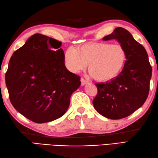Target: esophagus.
<instances>
[{
  "mask_svg": "<svg viewBox=\"0 0 158 158\" xmlns=\"http://www.w3.org/2000/svg\"><path fill=\"white\" fill-rule=\"evenodd\" d=\"M81 85H84L87 83H88V81H87L84 78H83V77H81Z\"/></svg>",
  "mask_w": 158,
  "mask_h": 158,
  "instance_id": "34e87169",
  "label": "esophagus"
}]
</instances>
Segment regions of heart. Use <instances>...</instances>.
Listing matches in <instances>:
<instances>
[{"instance_id": "1", "label": "heart", "mask_w": 158, "mask_h": 158, "mask_svg": "<svg viewBox=\"0 0 158 158\" xmlns=\"http://www.w3.org/2000/svg\"><path fill=\"white\" fill-rule=\"evenodd\" d=\"M126 52L120 44L90 43L77 49H67L64 55L65 66L72 73H79L88 64L90 76L98 81H108L122 71Z\"/></svg>"}]
</instances>
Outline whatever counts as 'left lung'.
Masks as SVG:
<instances>
[{"label":"left lung","instance_id":"obj_1","mask_svg":"<svg viewBox=\"0 0 158 158\" xmlns=\"http://www.w3.org/2000/svg\"><path fill=\"white\" fill-rule=\"evenodd\" d=\"M116 39L126 52L122 71L106 83H96L98 94L93 100L96 111L111 119L129 116L145 103L149 92L152 75L145 48L122 27L116 28L104 41Z\"/></svg>","mask_w":158,"mask_h":158}]
</instances>
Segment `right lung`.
Listing matches in <instances>:
<instances>
[{"label": "right lung", "instance_id": "obj_1", "mask_svg": "<svg viewBox=\"0 0 158 158\" xmlns=\"http://www.w3.org/2000/svg\"><path fill=\"white\" fill-rule=\"evenodd\" d=\"M62 42L41 34L31 36L13 53L5 74L13 107L35 123L60 118L68 109L80 77L69 71Z\"/></svg>", "mask_w": 158, "mask_h": 158}]
</instances>
